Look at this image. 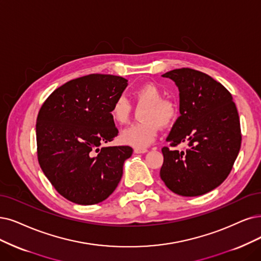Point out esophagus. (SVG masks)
Here are the masks:
<instances>
[{"label":"esophagus","mask_w":261,"mask_h":261,"mask_svg":"<svg viewBox=\"0 0 261 261\" xmlns=\"http://www.w3.org/2000/svg\"><path fill=\"white\" fill-rule=\"evenodd\" d=\"M147 151L146 148H134V152L136 153H145Z\"/></svg>","instance_id":"obj_1"}]
</instances>
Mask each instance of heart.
Returning <instances> with one entry per match:
<instances>
[{"label":"heart","mask_w":261,"mask_h":261,"mask_svg":"<svg viewBox=\"0 0 261 261\" xmlns=\"http://www.w3.org/2000/svg\"><path fill=\"white\" fill-rule=\"evenodd\" d=\"M133 100L138 106H145L141 112L143 122L131 125L120 136V141L136 148H146L158 136L160 127H168L177 117V104L163 98V91L157 84L145 83L137 87L132 92ZM131 104L123 96L116 99L110 110L112 120L118 125L127 123L131 116Z\"/></svg>","instance_id":"obj_1"}]
</instances>
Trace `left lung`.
I'll use <instances>...</instances> for the list:
<instances>
[{
    "label": "left lung",
    "mask_w": 261,
    "mask_h": 261,
    "mask_svg": "<svg viewBox=\"0 0 261 261\" xmlns=\"http://www.w3.org/2000/svg\"><path fill=\"white\" fill-rule=\"evenodd\" d=\"M179 90L180 116L162 148L160 177L166 186L184 197L204 195L223 182L239 155L242 134L232 95L205 73L181 67L162 75ZM186 142L189 148L174 147Z\"/></svg>",
    "instance_id": "1"
}]
</instances>
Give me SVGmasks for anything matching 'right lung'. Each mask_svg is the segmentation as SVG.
<instances>
[{"label":"right lung","instance_id":"obj_1","mask_svg":"<svg viewBox=\"0 0 261 261\" xmlns=\"http://www.w3.org/2000/svg\"><path fill=\"white\" fill-rule=\"evenodd\" d=\"M127 82L110 74L72 80L48 96L38 112V163L55 189L74 203L108 199L132 155L130 146H102L118 136L110 110Z\"/></svg>","mask_w":261,"mask_h":261}]
</instances>
